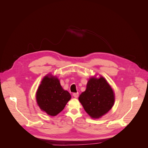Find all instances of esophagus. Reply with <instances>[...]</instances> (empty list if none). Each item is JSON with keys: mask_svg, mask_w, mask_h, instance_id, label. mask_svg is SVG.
Listing matches in <instances>:
<instances>
[{"mask_svg": "<svg viewBox=\"0 0 148 148\" xmlns=\"http://www.w3.org/2000/svg\"><path fill=\"white\" fill-rule=\"evenodd\" d=\"M73 96L74 97L77 98V97H78V96H79V93H78V92H75V93L73 94Z\"/></svg>", "mask_w": 148, "mask_h": 148, "instance_id": "obj_1", "label": "esophagus"}]
</instances>
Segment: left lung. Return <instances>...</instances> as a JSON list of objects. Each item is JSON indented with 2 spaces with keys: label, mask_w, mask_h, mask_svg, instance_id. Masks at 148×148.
Masks as SVG:
<instances>
[{
  "label": "left lung",
  "mask_w": 148,
  "mask_h": 148,
  "mask_svg": "<svg viewBox=\"0 0 148 148\" xmlns=\"http://www.w3.org/2000/svg\"><path fill=\"white\" fill-rule=\"evenodd\" d=\"M79 101L89 115L98 119L112 109L115 101L114 93L104 78L93 77L89 79L86 91L80 95Z\"/></svg>",
  "instance_id": "left-lung-1"
}]
</instances>
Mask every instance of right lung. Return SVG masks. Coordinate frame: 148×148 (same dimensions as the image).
<instances>
[{
    "label": "right lung",
    "instance_id": "add662e5",
    "mask_svg": "<svg viewBox=\"0 0 148 148\" xmlns=\"http://www.w3.org/2000/svg\"><path fill=\"white\" fill-rule=\"evenodd\" d=\"M71 99L70 93L64 90L56 77L46 76L42 80L36 93L38 106L51 116H56L63 110Z\"/></svg>",
    "mask_w": 148,
    "mask_h": 148
}]
</instances>
